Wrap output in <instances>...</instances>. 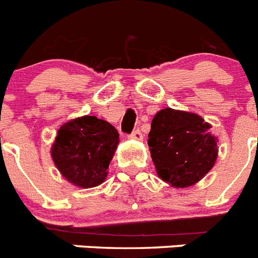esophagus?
<instances>
[{"label":"esophagus","mask_w":258,"mask_h":258,"mask_svg":"<svg viewBox=\"0 0 258 258\" xmlns=\"http://www.w3.org/2000/svg\"><path fill=\"white\" fill-rule=\"evenodd\" d=\"M131 138L132 140H134V141H142L144 140V136H142V133H141V131H134L133 133L131 134Z\"/></svg>","instance_id":"34e87169"}]
</instances>
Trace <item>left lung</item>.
Returning a JSON list of instances; mask_svg holds the SVG:
<instances>
[{"label":"left lung","mask_w":258,"mask_h":258,"mask_svg":"<svg viewBox=\"0 0 258 258\" xmlns=\"http://www.w3.org/2000/svg\"><path fill=\"white\" fill-rule=\"evenodd\" d=\"M149 147L156 173L173 188L197 184L214 167L218 137L197 113L164 108L154 116Z\"/></svg>","instance_id":"8db88e82"}]
</instances>
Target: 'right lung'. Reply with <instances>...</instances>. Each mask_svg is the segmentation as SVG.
<instances>
[{"label": "right lung", "mask_w": 258, "mask_h": 258, "mask_svg": "<svg viewBox=\"0 0 258 258\" xmlns=\"http://www.w3.org/2000/svg\"><path fill=\"white\" fill-rule=\"evenodd\" d=\"M118 142L117 131L108 121L81 116L61 125L50 155L70 184L94 188L104 182Z\"/></svg>", "instance_id": "right-lung-1"}]
</instances>
